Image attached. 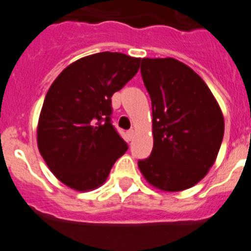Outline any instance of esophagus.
I'll list each match as a JSON object with an SVG mask.
<instances>
[{"label":"esophagus","mask_w":251,"mask_h":251,"mask_svg":"<svg viewBox=\"0 0 251 251\" xmlns=\"http://www.w3.org/2000/svg\"><path fill=\"white\" fill-rule=\"evenodd\" d=\"M127 136H128V140H132V139H134V136H135V130H128L127 131Z\"/></svg>","instance_id":"obj_1"}]
</instances>
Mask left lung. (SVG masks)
<instances>
[{
	"label": "left lung",
	"mask_w": 251,
	"mask_h": 251,
	"mask_svg": "<svg viewBox=\"0 0 251 251\" xmlns=\"http://www.w3.org/2000/svg\"><path fill=\"white\" fill-rule=\"evenodd\" d=\"M152 107V151L138 165L149 184L179 192L208 173L224 138V115L210 88L174 58H143Z\"/></svg>",
	"instance_id": "8db88e82"
}]
</instances>
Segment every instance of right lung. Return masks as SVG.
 Returning <instances> with one entry per match:
<instances>
[{
	"label": "right lung",
	"instance_id": "right-lung-1",
	"mask_svg": "<svg viewBox=\"0 0 251 251\" xmlns=\"http://www.w3.org/2000/svg\"><path fill=\"white\" fill-rule=\"evenodd\" d=\"M139 67L140 58L103 51L69 64L50 86L39 116L38 148L69 188H99L127 150L111 124V97Z\"/></svg>",
	"mask_w": 251,
	"mask_h": 251
}]
</instances>
